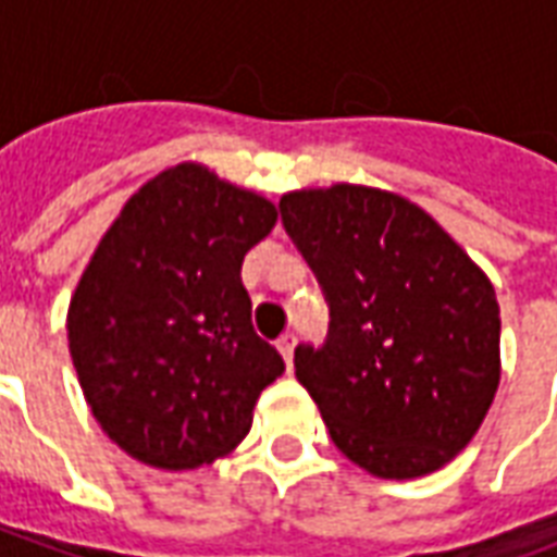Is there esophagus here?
Listing matches in <instances>:
<instances>
[{
	"label": "esophagus",
	"mask_w": 557,
	"mask_h": 557,
	"mask_svg": "<svg viewBox=\"0 0 557 557\" xmlns=\"http://www.w3.org/2000/svg\"><path fill=\"white\" fill-rule=\"evenodd\" d=\"M295 343H298V337H295V334H283V337L277 339L280 355L286 358V363H289V367H292V355H295Z\"/></svg>",
	"instance_id": "esophagus-1"
}]
</instances>
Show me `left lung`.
<instances>
[{"label": "left lung", "mask_w": 557, "mask_h": 557, "mask_svg": "<svg viewBox=\"0 0 557 557\" xmlns=\"http://www.w3.org/2000/svg\"><path fill=\"white\" fill-rule=\"evenodd\" d=\"M283 226L331 304L295 375L343 456L373 478L444 468L502 382V310L483 268L411 199L337 182L280 199Z\"/></svg>", "instance_id": "8db88e82"}]
</instances>
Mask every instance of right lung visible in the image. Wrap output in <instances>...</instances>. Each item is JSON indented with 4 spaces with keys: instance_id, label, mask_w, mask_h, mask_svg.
Instances as JSON below:
<instances>
[{
    "instance_id": "right-lung-1",
    "label": "right lung",
    "mask_w": 557,
    "mask_h": 557,
    "mask_svg": "<svg viewBox=\"0 0 557 557\" xmlns=\"http://www.w3.org/2000/svg\"><path fill=\"white\" fill-rule=\"evenodd\" d=\"M277 206L184 160L148 178L103 232L67 307L83 397L127 456L190 471L235 450L283 375L253 331L242 262Z\"/></svg>"
}]
</instances>
